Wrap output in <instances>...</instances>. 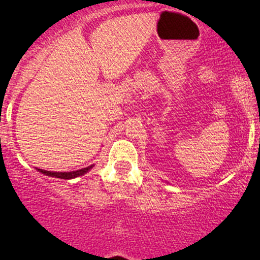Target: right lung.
Segmentation results:
<instances>
[{"label":"right lung","mask_w":260,"mask_h":260,"mask_svg":"<svg viewBox=\"0 0 260 260\" xmlns=\"http://www.w3.org/2000/svg\"><path fill=\"white\" fill-rule=\"evenodd\" d=\"M92 168V165L88 166V168H84L82 170H77V171H72V172H51V171H46V170H41L38 169V171H40L41 174L46 175V176H51V177H57V178H62V180H71V178L78 177V176H82L86 174Z\"/></svg>","instance_id":"1"}]
</instances>
